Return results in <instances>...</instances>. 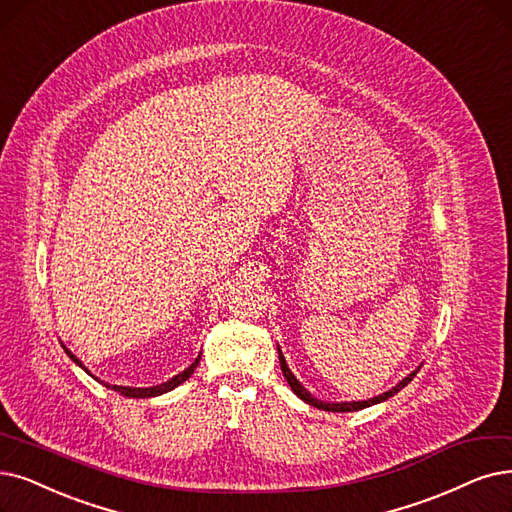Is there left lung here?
I'll list each match as a JSON object with an SVG mask.
<instances>
[{
  "mask_svg": "<svg viewBox=\"0 0 512 512\" xmlns=\"http://www.w3.org/2000/svg\"><path fill=\"white\" fill-rule=\"evenodd\" d=\"M277 351H279V365H281V372H283V376H285V380H288V384L292 386V391L304 401V403H309V405H313V407H317V410H325V412H357V410H363V407H370V405H376V403H380V401H386L388 397H393V395H397L403 386H407L410 384L412 380H414V376L418 374V370L416 372H412L410 376L407 378H403L397 386H393L391 391H386V393H382V395H378V397H374V399H367V401H344V403H330V401H319V399H315L309 391H306V388L296 380V376L292 374V370L288 367V363H285V357L281 355V349L277 346Z\"/></svg>",
  "mask_w": 512,
  "mask_h": 512,
  "instance_id": "left-lung-1",
  "label": "left lung"
}]
</instances>
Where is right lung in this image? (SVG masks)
Wrapping results in <instances>:
<instances>
[{"mask_svg": "<svg viewBox=\"0 0 512 512\" xmlns=\"http://www.w3.org/2000/svg\"><path fill=\"white\" fill-rule=\"evenodd\" d=\"M65 353L81 367V370H86L84 367V363H81L69 349H65ZM199 359H201V355L187 367L185 372H180L178 376H174V378H170L168 382H163V384H157V386H149V388H136V386H117V384H105L107 388H111V391H115V393H119V395H124V397H132V399H147V397H157V395H163V393H168V391H172V388H176L178 384H182L185 382L187 378H191V374L195 372V367L199 365ZM88 372V370H86ZM90 374V372H88Z\"/></svg>", "mask_w": 512, "mask_h": 512, "instance_id": "add662e5", "label": "right lung"}]
</instances>
